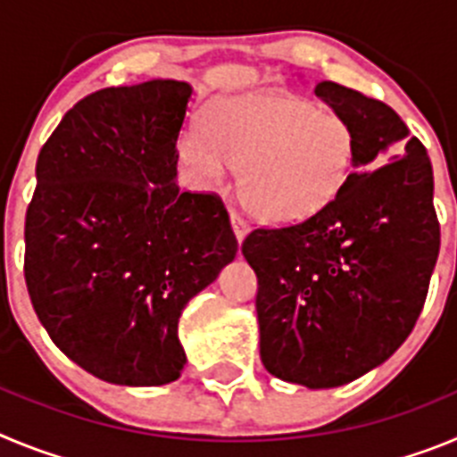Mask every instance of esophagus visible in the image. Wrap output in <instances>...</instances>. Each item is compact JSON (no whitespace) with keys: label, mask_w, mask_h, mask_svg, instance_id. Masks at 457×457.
<instances>
[{"label":"esophagus","mask_w":457,"mask_h":457,"mask_svg":"<svg viewBox=\"0 0 457 457\" xmlns=\"http://www.w3.org/2000/svg\"><path fill=\"white\" fill-rule=\"evenodd\" d=\"M231 226H233V233H236L237 242L245 240V236H247V233H249V224L245 220H242V217L237 215V212H233V210H231Z\"/></svg>","instance_id":"esophagus-1"}]
</instances>
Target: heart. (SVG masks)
<instances>
[{
	"label": "heart",
	"instance_id": "b5f03b06",
	"mask_svg": "<svg viewBox=\"0 0 457 457\" xmlns=\"http://www.w3.org/2000/svg\"><path fill=\"white\" fill-rule=\"evenodd\" d=\"M176 153L192 183L215 189L237 169V196L272 226L306 221L337 199L354 167L348 119L290 93L215 100L183 128Z\"/></svg>",
	"mask_w": 457,
	"mask_h": 457
}]
</instances>
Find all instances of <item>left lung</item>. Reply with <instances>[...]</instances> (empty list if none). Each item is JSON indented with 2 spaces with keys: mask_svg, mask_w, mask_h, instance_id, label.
I'll list each match as a JSON object with an SVG mask.
<instances>
[{
  "mask_svg": "<svg viewBox=\"0 0 457 457\" xmlns=\"http://www.w3.org/2000/svg\"><path fill=\"white\" fill-rule=\"evenodd\" d=\"M316 96L348 119L354 167L300 224L242 242L258 278L261 361L274 378L332 389L361 378L414 329L439 253L433 167L389 104L337 82Z\"/></svg>",
  "mask_w": 457,
  "mask_h": 457,
  "instance_id": "1",
  "label": "left lung"
}]
</instances>
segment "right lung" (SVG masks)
<instances>
[{
    "instance_id": "1",
    "label": "right lung",
    "mask_w": 457,
    "mask_h": 457,
    "mask_svg": "<svg viewBox=\"0 0 457 457\" xmlns=\"http://www.w3.org/2000/svg\"><path fill=\"white\" fill-rule=\"evenodd\" d=\"M189 98L179 79L91 93L36 162L24 221L31 304L56 348L112 385L180 378V313L237 252L215 194L176 183Z\"/></svg>"
}]
</instances>
